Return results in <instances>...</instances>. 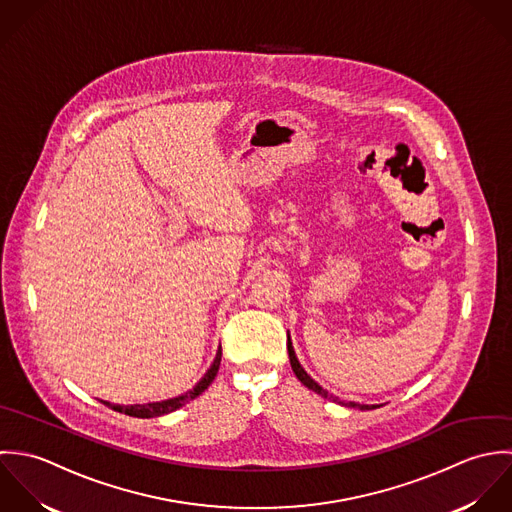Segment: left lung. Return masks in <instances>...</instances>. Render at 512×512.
Segmentation results:
<instances>
[{
    "instance_id": "8db88e82",
    "label": "left lung",
    "mask_w": 512,
    "mask_h": 512,
    "mask_svg": "<svg viewBox=\"0 0 512 512\" xmlns=\"http://www.w3.org/2000/svg\"><path fill=\"white\" fill-rule=\"evenodd\" d=\"M287 350H289V358H291V368H293V372H295V376L301 380V384L303 386H307L308 390H312L314 394H318V396H322V398H326V400H332V402H338V404H342V406H348V408H358V409H376L380 408V406H366V404H356V402H342V400H338V398H334L332 394H328L324 388H320L310 376H308L307 372H305V368L301 366V362H299V358H297V354H295V348H293V342H291V338L287 336Z\"/></svg>"
}]
</instances>
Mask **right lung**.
<instances>
[{
    "label": "right lung",
    "mask_w": 512,
    "mask_h": 512,
    "mask_svg": "<svg viewBox=\"0 0 512 512\" xmlns=\"http://www.w3.org/2000/svg\"><path fill=\"white\" fill-rule=\"evenodd\" d=\"M219 362H221V348L217 350L213 364H211V366H209V370L205 372L204 378L194 386V390H188L186 394H182V396H178V398L164 400V402H152V404H134V406H118V404H108V402H104V404H106L108 408L114 409V411L124 413V415H130V417H142V419L172 413V411H176V409L186 406L188 402H192L194 398H198L204 390H207V386H209V384L213 382V378L217 376Z\"/></svg>",
    "instance_id": "1"
}]
</instances>
